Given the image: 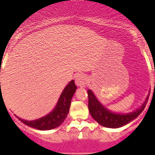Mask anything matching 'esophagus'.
Masks as SVG:
<instances>
[{
	"instance_id": "1",
	"label": "esophagus",
	"mask_w": 155,
	"mask_h": 155,
	"mask_svg": "<svg viewBox=\"0 0 155 155\" xmlns=\"http://www.w3.org/2000/svg\"><path fill=\"white\" fill-rule=\"evenodd\" d=\"M75 84L78 87H84L87 84V78L83 74L77 75L75 78Z\"/></svg>"
}]
</instances>
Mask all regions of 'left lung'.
<instances>
[{
  "label": "left lung",
  "instance_id": "obj_1",
  "mask_svg": "<svg viewBox=\"0 0 155 155\" xmlns=\"http://www.w3.org/2000/svg\"><path fill=\"white\" fill-rule=\"evenodd\" d=\"M87 94H88V109L93 119L102 127L115 129L127 125L129 123L135 120L142 113V111L144 109L145 106L147 105L150 93L139 108L133 112L127 113H115L108 109L99 102V100L97 98L95 94L91 89L87 90Z\"/></svg>",
  "mask_w": 155,
  "mask_h": 155
}]
</instances>
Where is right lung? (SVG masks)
I'll use <instances>...</instances> for the list:
<instances>
[{
	"instance_id": "obj_1",
	"label": "right lung",
	"mask_w": 155,
	"mask_h": 155,
	"mask_svg": "<svg viewBox=\"0 0 155 155\" xmlns=\"http://www.w3.org/2000/svg\"><path fill=\"white\" fill-rule=\"evenodd\" d=\"M76 89L77 86L74 84V81H71L63 90L54 109L50 113L41 118L34 120H25L19 118L17 116L16 117L25 125L39 130H50L57 128L67 118L69 113L71 99Z\"/></svg>"
}]
</instances>
